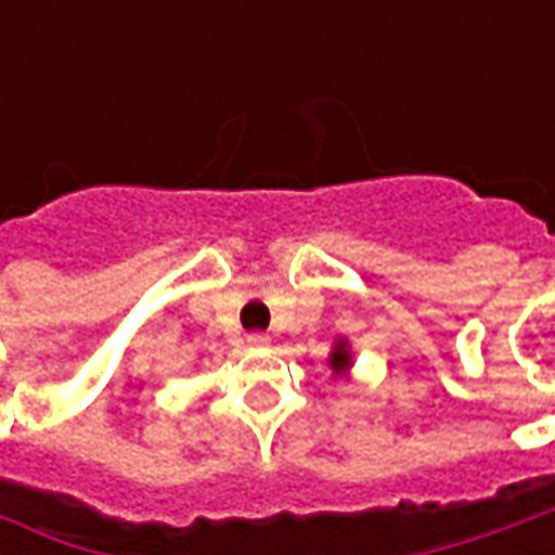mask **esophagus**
Here are the masks:
<instances>
[{
  "label": "esophagus",
  "mask_w": 555,
  "mask_h": 555,
  "mask_svg": "<svg viewBox=\"0 0 555 555\" xmlns=\"http://www.w3.org/2000/svg\"><path fill=\"white\" fill-rule=\"evenodd\" d=\"M246 341H249V348H267V345H270V338H267L264 333H253Z\"/></svg>",
  "instance_id": "1"
}]
</instances>
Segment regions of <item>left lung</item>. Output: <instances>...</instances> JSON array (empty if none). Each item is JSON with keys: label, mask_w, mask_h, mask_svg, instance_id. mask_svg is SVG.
Segmentation results:
<instances>
[{"label": "left lung", "mask_w": 555, "mask_h": 555, "mask_svg": "<svg viewBox=\"0 0 555 555\" xmlns=\"http://www.w3.org/2000/svg\"><path fill=\"white\" fill-rule=\"evenodd\" d=\"M350 350H348V341L345 338H338L336 348H333V353H330V369H333V374H348L350 372Z\"/></svg>", "instance_id": "left-lung-1"}]
</instances>
